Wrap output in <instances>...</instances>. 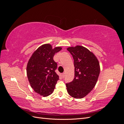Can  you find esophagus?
<instances>
[{"instance_id": "1", "label": "esophagus", "mask_w": 124, "mask_h": 124, "mask_svg": "<svg viewBox=\"0 0 124 124\" xmlns=\"http://www.w3.org/2000/svg\"><path fill=\"white\" fill-rule=\"evenodd\" d=\"M62 77L63 78H64L65 77V73H62Z\"/></svg>"}]
</instances>
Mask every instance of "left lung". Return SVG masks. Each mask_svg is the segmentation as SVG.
Returning <instances> with one entry per match:
<instances>
[{"mask_svg": "<svg viewBox=\"0 0 124 124\" xmlns=\"http://www.w3.org/2000/svg\"><path fill=\"white\" fill-rule=\"evenodd\" d=\"M74 59V78L66 83L68 93L76 99L83 98L94 88L100 73L98 59L87 48L81 46L67 48Z\"/></svg>", "mask_w": 124, "mask_h": 124, "instance_id": "8db88e82", "label": "left lung"}]
</instances>
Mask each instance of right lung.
I'll return each mask as SVG.
<instances>
[{
	"instance_id": "right-lung-1",
	"label": "right lung",
	"mask_w": 124,
	"mask_h": 124,
	"mask_svg": "<svg viewBox=\"0 0 124 124\" xmlns=\"http://www.w3.org/2000/svg\"><path fill=\"white\" fill-rule=\"evenodd\" d=\"M62 49L52 48L50 44H44L33 52L27 65V76L31 88L37 93L46 97L53 93L59 76L55 72L57 64L53 57Z\"/></svg>"
}]
</instances>
